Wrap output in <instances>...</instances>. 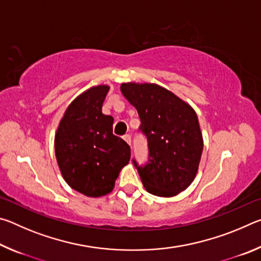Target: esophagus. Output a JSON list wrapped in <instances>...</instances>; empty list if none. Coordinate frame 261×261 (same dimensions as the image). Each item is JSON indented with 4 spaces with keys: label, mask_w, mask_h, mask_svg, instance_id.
Here are the masks:
<instances>
[{
    "label": "esophagus",
    "mask_w": 261,
    "mask_h": 261,
    "mask_svg": "<svg viewBox=\"0 0 261 261\" xmlns=\"http://www.w3.org/2000/svg\"><path fill=\"white\" fill-rule=\"evenodd\" d=\"M123 139H124V140L126 141V143L129 144L130 146H131V136H130V135H125L124 137H123Z\"/></svg>",
    "instance_id": "34e87169"
}]
</instances>
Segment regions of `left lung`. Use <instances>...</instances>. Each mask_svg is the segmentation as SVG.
<instances>
[{
  "mask_svg": "<svg viewBox=\"0 0 261 261\" xmlns=\"http://www.w3.org/2000/svg\"><path fill=\"white\" fill-rule=\"evenodd\" d=\"M121 92L138 112L147 137L148 163H134L146 191L174 197L193 182L204 140L197 114L189 103L156 84L123 83Z\"/></svg>",
  "mask_w": 261,
  "mask_h": 261,
  "instance_id": "1",
  "label": "left lung"
}]
</instances>
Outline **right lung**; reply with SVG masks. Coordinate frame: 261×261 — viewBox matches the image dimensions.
Masks as SVG:
<instances>
[{"label":"right lung","instance_id":"1","mask_svg":"<svg viewBox=\"0 0 261 261\" xmlns=\"http://www.w3.org/2000/svg\"><path fill=\"white\" fill-rule=\"evenodd\" d=\"M108 85L88 88L74 99L55 134V155L61 174L73 190L87 197L113 191L130 160V146L113 135L114 118L102 114Z\"/></svg>","mask_w":261,"mask_h":261}]
</instances>
